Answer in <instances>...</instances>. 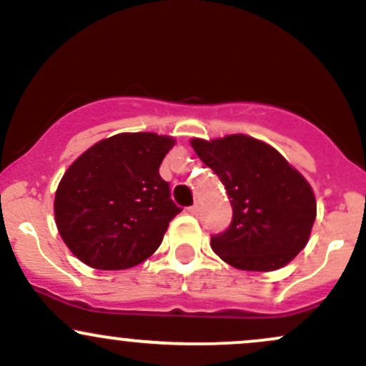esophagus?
I'll use <instances>...</instances> for the list:
<instances>
[{
	"instance_id": "obj_1",
	"label": "esophagus",
	"mask_w": 366,
	"mask_h": 366,
	"mask_svg": "<svg viewBox=\"0 0 366 366\" xmlns=\"http://www.w3.org/2000/svg\"><path fill=\"white\" fill-rule=\"evenodd\" d=\"M201 212V207H199V203H194L192 204V207H189V213H191V215H197V213Z\"/></svg>"
}]
</instances>
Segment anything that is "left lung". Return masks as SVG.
Here are the masks:
<instances>
[{
    "instance_id": "obj_1",
    "label": "left lung",
    "mask_w": 366,
    "mask_h": 366,
    "mask_svg": "<svg viewBox=\"0 0 366 366\" xmlns=\"http://www.w3.org/2000/svg\"><path fill=\"white\" fill-rule=\"evenodd\" d=\"M191 146L222 180L232 204V222L212 236V249L249 272H272L294 259L317 217V201L303 175L279 151L244 134L192 139Z\"/></svg>"
}]
</instances>
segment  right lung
<instances>
[{"label":"right lung","mask_w":366,"mask_h":366,"mask_svg":"<svg viewBox=\"0 0 366 366\" xmlns=\"http://www.w3.org/2000/svg\"><path fill=\"white\" fill-rule=\"evenodd\" d=\"M175 144L154 132L96 142L65 172L54 194L58 232L81 262L124 270L149 258L182 212L159 165Z\"/></svg>","instance_id":"1"}]
</instances>
